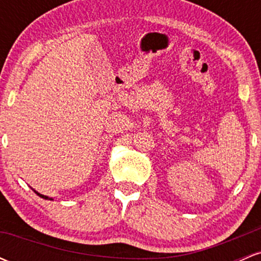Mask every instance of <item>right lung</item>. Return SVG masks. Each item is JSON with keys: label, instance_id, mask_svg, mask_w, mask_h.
<instances>
[{"label": "right lung", "instance_id": "add662e5", "mask_svg": "<svg viewBox=\"0 0 261 261\" xmlns=\"http://www.w3.org/2000/svg\"><path fill=\"white\" fill-rule=\"evenodd\" d=\"M33 190H34V189H33ZM34 193H37V195H39L40 197H43V199H45V200H53L51 197H49V196H45V195H43V194H39L38 191H35L34 190Z\"/></svg>", "mask_w": 261, "mask_h": 261}]
</instances>
